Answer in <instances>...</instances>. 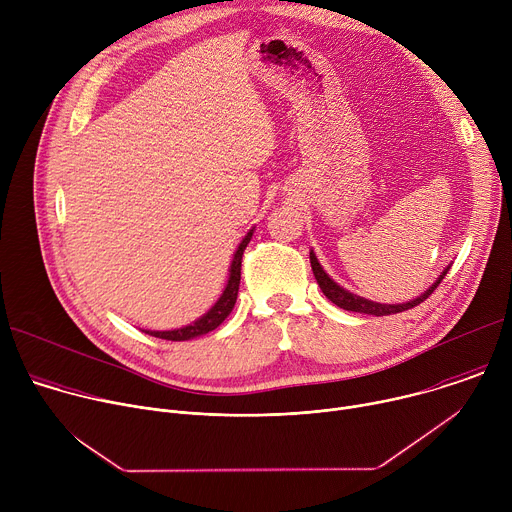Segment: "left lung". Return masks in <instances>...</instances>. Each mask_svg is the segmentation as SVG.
Masks as SVG:
<instances>
[{"mask_svg": "<svg viewBox=\"0 0 512 512\" xmlns=\"http://www.w3.org/2000/svg\"><path fill=\"white\" fill-rule=\"evenodd\" d=\"M310 263H312V271H314V277H316V281H318V285H320V289L324 291V296L332 302V304H336L338 308H342V310H348V312H358V314H371V316H389V314H399V312H405V310H411V308H415V306H419L421 302H425L431 294H433V289L442 283V279L446 277V273L450 271V267L448 269H444V273L435 279V283L425 291V294H421L419 298H415V300H411V302H405V304H379V302H371V300H364V298H360V296H356V294H350L348 289H344V287H340L324 269H322V265L318 263V259H316V255H314V251H310Z\"/></svg>", "mask_w": 512, "mask_h": 512, "instance_id": "1", "label": "left lung"}]
</instances>
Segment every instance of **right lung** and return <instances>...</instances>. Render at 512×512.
<instances>
[{
	"label": "right lung",
	"instance_id": "right-lung-1",
	"mask_svg": "<svg viewBox=\"0 0 512 512\" xmlns=\"http://www.w3.org/2000/svg\"><path fill=\"white\" fill-rule=\"evenodd\" d=\"M251 237H253V229L245 235V239L241 241V245L235 251V257H233V263H231L229 281H227V287L223 291V296L218 298V302L202 318H198L196 322H192V324H188L184 328H178V330H162V332L160 330H143V332L150 334V336H156V338L180 342V340H190V338L208 334L210 330L221 326L225 322V318L235 308V302H237V296H239V283H241V261H243V253H245Z\"/></svg>",
	"mask_w": 512,
	"mask_h": 512
}]
</instances>
